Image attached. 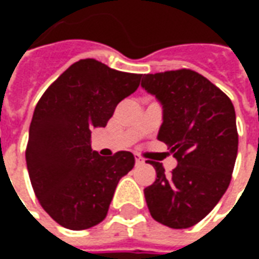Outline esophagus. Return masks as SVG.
<instances>
[{
    "instance_id": "obj_1",
    "label": "esophagus",
    "mask_w": 259,
    "mask_h": 259,
    "mask_svg": "<svg viewBox=\"0 0 259 259\" xmlns=\"http://www.w3.org/2000/svg\"><path fill=\"white\" fill-rule=\"evenodd\" d=\"M141 163H144V159L137 155V157H136V165H141Z\"/></svg>"
}]
</instances>
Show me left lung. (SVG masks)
<instances>
[{
  "label": "left lung",
  "instance_id": "obj_1",
  "mask_svg": "<svg viewBox=\"0 0 259 259\" xmlns=\"http://www.w3.org/2000/svg\"><path fill=\"white\" fill-rule=\"evenodd\" d=\"M141 87L162 105L158 140L178 161L170 175L150 162L157 179L144 189L157 222L172 229L194 226L228 190L237 157L239 135L230 98L190 69L144 74Z\"/></svg>",
  "mask_w": 259,
  "mask_h": 259
}]
</instances>
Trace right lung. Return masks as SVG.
<instances>
[{
  "instance_id": "1",
  "label": "right lung",
  "mask_w": 259,
  "mask_h": 259,
  "mask_svg": "<svg viewBox=\"0 0 259 259\" xmlns=\"http://www.w3.org/2000/svg\"><path fill=\"white\" fill-rule=\"evenodd\" d=\"M140 79L96 59H80L37 102L26 163L36 197L61 226L83 230L102 222L119 180L135 166L129 151L109 158L93 151L91 130L107 126Z\"/></svg>"
}]
</instances>
